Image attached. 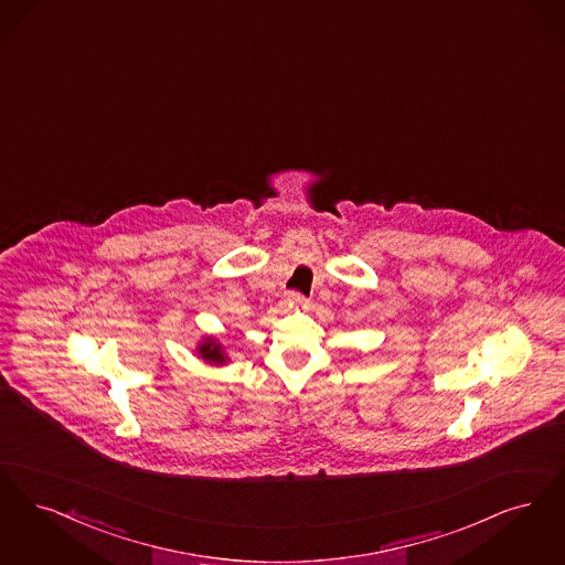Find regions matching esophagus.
Here are the masks:
<instances>
[{"label": "esophagus", "instance_id": "34e87169", "mask_svg": "<svg viewBox=\"0 0 565 565\" xmlns=\"http://www.w3.org/2000/svg\"><path fill=\"white\" fill-rule=\"evenodd\" d=\"M308 299H306V295L297 294V291H291V294H287V303L289 306H303Z\"/></svg>", "mask_w": 565, "mask_h": 565}]
</instances>
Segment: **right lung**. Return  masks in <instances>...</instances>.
I'll return each instance as SVG.
<instances>
[{
	"instance_id": "obj_1",
	"label": "right lung",
	"mask_w": 565,
	"mask_h": 565,
	"mask_svg": "<svg viewBox=\"0 0 565 565\" xmlns=\"http://www.w3.org/2000/svg\"><path fill=\"white\" fill-rule=\"evenodd\" d=\"M200 352H202V356H204V359H209V361H213V363H221V361H223L221 348L215 344L213 340H209L206 344L202 345V348H200Z\"/></svg>"
}]
</instances>
